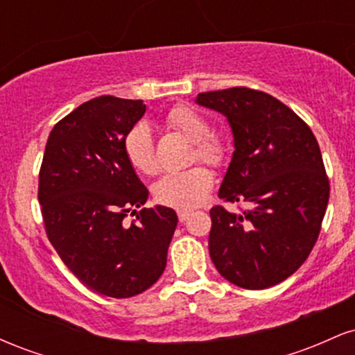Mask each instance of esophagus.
Masks as SVG:
<instances>
[{
    "instance_id": "obj_1",
    "label": "esophagus",
    "mask_w": 355,
    "mask_h": 355,
    "mask_svg": "<svg viewBox=\"0 0 355 355\" xmlns=\"http://www.w3.org/2000/svg\"><path fill=\"white\" fill-rule=\"evenodd\" d=\"M177 215H178V220H180V222H185V220L189 218L190 210H183V209H180V210H177Z\"/></svg>"
}]
</instances>
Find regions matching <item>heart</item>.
I'll use <instances>...</instances> for the list:
<instances>
[{"mask_svg":"<svg viewBox=\"0 0 355 355\" xmlns=\"http://www.w3.org/2000/svg\"><path fill=\"white\" fill-rule=\"evenodd\" d=\"M166 125L193 140L191 160L218 166L227 157V146L218 135L210 132V123L200 112L189 105H177L166 113ZM123 150L126 160L137 172L153 175L158 170L152 130L146 123H137L125 135ZM214 175L207 166L193 165L190 168L168 172L153 185L155 200L175 209H191L209 193Z\"/></svg>","mask_w":355,"mask_h":355,"instance_id":"obj_1","label":"heart"}]
</instances>
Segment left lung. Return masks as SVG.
<instances>
[{"label": "left lung", "instance_id": "8db88e82", "mask_svg": "<svg viewBox=\"0 0 355 355\" xmlns=\"http://www.w3.org/2000/svg\"><path fill=\"white\" fill-rule=\"evenodd\" d=\"M229 120L235 152L218 190L240 214L210 210L209 250L223 279L248 291L272 287L305 262L327 209L329 177L311 126L268 93L247 87L198 93Z\"/></svg>", "mask_w": 355, "mask_h": 355}]
</instances>
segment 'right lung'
I'll return each instance as SVG.
<instances>
[{
	"label": "right lung",
	"instance_id": "1",
	"mask_svg": "<svg viewBox=\"0 0 355 355\" xmlns=\"http://www.w3.org/2000/svg\"><path fill=\"white\" fill-rule=\"evenodd\" d=\"M145 110L141 100L110 95L85 101L53 126L40 168L48 240L80 282L115 299L160 279L178 222L168 207L136 211L148 190L126 160L123 140Z\"/></svg>",
	"mask_w": 355,
	"mask_h": 355
}]
</instances>
